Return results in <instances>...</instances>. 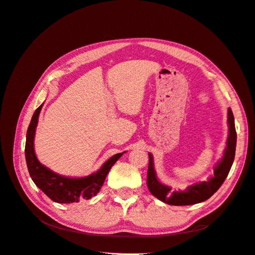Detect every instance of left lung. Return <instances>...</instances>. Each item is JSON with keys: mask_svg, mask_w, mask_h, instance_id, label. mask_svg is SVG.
I'll return each instance as SVG.
<instances>
[{"mask_svg": "<svg viewBox=\"0 0 255 255\" xmlns=\"http://www.w3.org/2000/svg\"><path fill=\"white\" fill-rule=\"evenodd\" d=\"M228 127L229 135L227 146L221 159L214 168V174L207 181L198 182L186 187L185 190H171L170 186L160 183L154 169V160L152 154L149 153V168L146 176V185L151 194L160 200L161 202L170 205H192L201 203L210 199L219 189L227 179L230 169L233 165L236 150V130L235 121L232 110H228Z\"/></svg>", "mask_w": 255, "mask_h": 255, "instance_id": "8db88e82", "label": "left lung"}]
</instances>
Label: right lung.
<instances>
[{
    "instance_id": "1",
    "label": "right lung",
    "mask_w": 255,
    "mask_h": 255,
    "mask_svg": "<svg viewBox=\"0 0 255 255\" xmlns=\"http://www.w3.org/2000/svg\"><path fill=\"white\" fill-rule=\"evenodd\" d=\"M42 105L43 103L35 111L26 133L25 159L30 177L36 186L41 189L54 202L69 204L79 202L82 199L88 200L92 198L103 186L106 175L109 174L113 165L126 152L115 154L105 161L98 171L87 176L69 177L52 171L38 160L34 149L36 128Z\"/></svg>"
}]
</instances>
